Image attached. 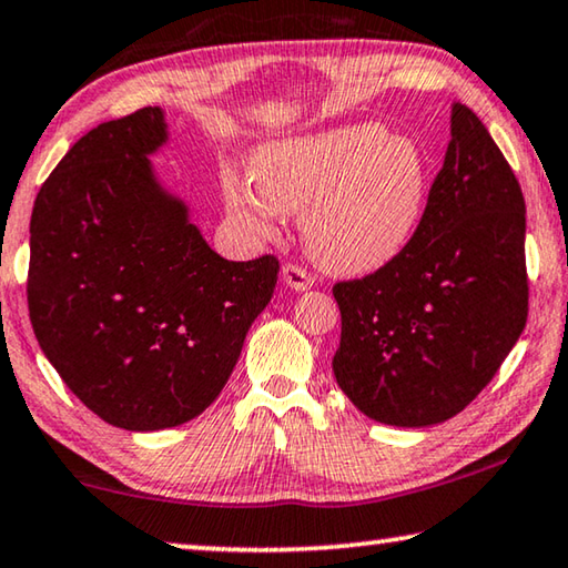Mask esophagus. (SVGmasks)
<instances>
[{"instance_id":"obj_1","label":"esophagus","mask_w":568,"mask_h":568,"mask_svg":"<svg viewBox=\"0 0 568 568\" xmlns=\"http://www.w3.org/2000/svg\"><path fill=\"white\" fill-rule=\"evenodd\" d=\"M281 281H283L285 287H291V291H295V293L311 291V287H313V275L305 273L303 267L291 265V263L283 265V270H281Z\"/></svg>"}]
</instances>
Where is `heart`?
Wrapping results in <instances>:
<instances>
[{"label": "heart", "instance_id": "obj_1", "mask_svg": "<svg viewBox=\"0 0 568 568\" xmlns=\"http://www.w3.org/2000/svg\"><path fill=\"white\" fill-rule=\"evenodd\" d=\"M250 176L224 179L232 220L252 237H273L277 214H303L308 255L338 275L394 263L417 235L429 192L417 143L366 121L270 141L252 154Z\"/></svg>", "mask_w": 568, "mask_h": 568}]
</instances>
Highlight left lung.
Returning a JSON list of instances; mask_svg holds the SVG:
<instances>
[{
    "label": "left lung",
    "mask_w": 568,
    "mask_h": 568,
    "mask_svg": "<svg viewBox=\"0 0 568 568\" xmlns=\"http://www.w3.org/2000/svg\"><path fill=\"white\" fill-rule=\"evenodd\" d=\"M333 374L368 419L439 425L488 384L526 326V202L488 129L463 103L417 235L364 281L333 287Z\"/></svg>",
    "instance_id": "left-lung-1"
}]
</instances>
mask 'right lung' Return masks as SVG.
I'll list each match as a JSON object with an SVG mask.
<instances>
[{
    "label": "right lung",
    "mask_w": 568,
    "mask_h": 568,
    "mask_svg": "<svg viewBox=\"0 0 568 568\" xmlns=\"http://www.w3.org/2000/svg\"><path fill=\"white\" fill-rule=\"evenodd\" d=\"M159 105L105 121L62 156L30 220L27 303L42 354L108 425H184L220 397L277 283L275 257L232 263L164 186Z\"/></svg>",
    "instance_id": "add662e5"
}]
</instances>
